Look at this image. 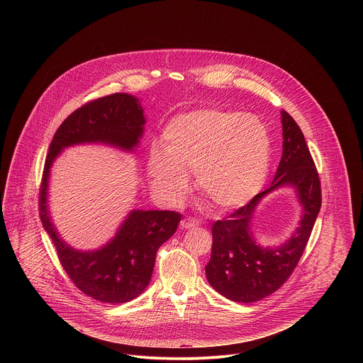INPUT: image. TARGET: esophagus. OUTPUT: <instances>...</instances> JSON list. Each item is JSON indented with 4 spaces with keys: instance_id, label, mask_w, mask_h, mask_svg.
<instances>
[{
    "instance_id": "esophagus-1",
    "label": "esophagus",
    "mask_w": 363,
    "mask_h": 363,
    "mask_svg": "<svg viewBox=\"0 0 363 363\" xmlns=\"http://www.w3.org/2000/svg\"><path fill=\"white\" fill-rule=\"evenodd\" d=\"M199 225H200V220L196 219V218H191V216L184 218V219H182V222H180L182 229H191V228H196V226H199Z\"/></svg>"
}]
</instances>
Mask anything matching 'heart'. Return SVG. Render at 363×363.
<instances>
[{
    "instance_id": "heart-1",
    "label": "heart",
    "mask_w": 363,
    "mask_h": 363,
    "mask_svg": "<svg viewBox=\"0 0 363 363\" xmlns=\"http://www.w3.org/2000/svg\"><path fill=\"white\" fill-rule=\"evenodd\" d=\"M163 154L154 151L150 170L156 191L172 203L196 189L211 207L230 209L250 201L264 184L271 163V137L253 114L197 110L172 120L163 133Z\"/></svg>"
}]
</instances>
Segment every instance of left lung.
Listing matches in <instances>:
<instances>
[{
	"label": "left lung",
	"mask_w": 363,
	"mask_h": 363,
	"mask_svg": "<svg viewBox=\"0 0 363 363\" xmlns=\"http://www.w3.org/2000/svg\"><path fill=\"white\" fill-rule=\"evenodd\" d=\"M281 117L282 157L271 187L212 225L211 259L206 267L208 282L233 302H257L288 281L306 249L321 207L320 177L303 133L288 111L282 110ZM285 184L297 189L304 207L300 228L282 247L262 250L251 238L250 220L259 200Z\"/></svg>",
	"instance_id": "1"
}]
</instances>
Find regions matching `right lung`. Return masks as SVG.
I'll list each match as a JSON object with an SVG mask.
<instances>
[{"label":"right lung","mask_w":363,"mask_h":363,"mask_svg":"<svg viewBox=\"0 0 363 363\" xmlns=\"http://www.w3.org/2000/svg\"><path fill=\"white\" fill-rule=\"evenodd\" d=\"M145 117L138 99L113 94L91 101L71 113L52 137L39 193V212L58 259L85 295L104 303H124L145 291L157 249L176 232L182 213L176 211H131L117 235L95 252H78L58 236L48 211V184L52 160L65 147L104 143L133 151L144 133Z\"/></svg>","instance_id":"right-lung-1"}]
</instances>
